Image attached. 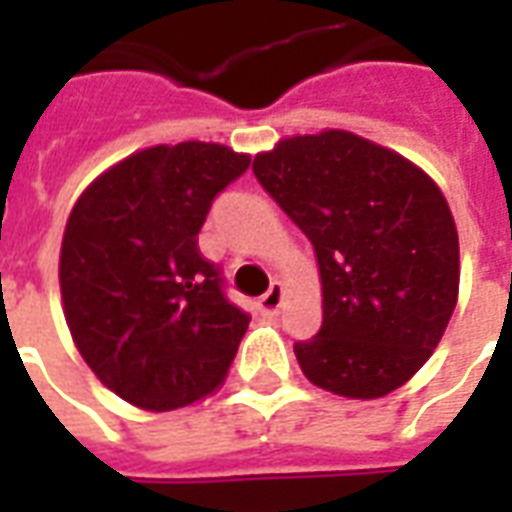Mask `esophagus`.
Segmentation results:
<instances>
[{
  "mask_svg": "<svg viewBox=\"0 0 512 512\" xmlns=\"http://www.w3.org/2000/svg\"><path fill=\"white\" fill-rule=\"evenodd\" d=\"M282 299H285V288H282V282H274L271 290L260 299V310L266 312V315H274L282 307Z\"/></svg>",
  "mask_w": 512,
  "mask_h": 512,
  "instance_id": "34e87169",
  "label": "esophagus"
}]
</instances>
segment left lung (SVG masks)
Returning <instances> with one entry per match:
<instances>
[{
  "mask_svg": "<svg viewBox=\"0 0 512 512\" xmlns=\"http://www.w3.org/2000/svg\"><path fill=\"white\" fill-rule=\"evenodd\" d=\"M252 169L318 257L323 321L293 345L301 373L351 400L395 392L458 304V227L436 180L343 128L285 136Z\"/></svg>",
  "mask_w": 512,
  "mask_h": 512,
  "instance_id": "left-lung-1",
  "label": "left lung"
}]
</instances>
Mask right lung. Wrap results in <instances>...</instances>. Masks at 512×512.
<instances>
[{
  "instance_id": "right-lung-1",
  "label": "right lung",
  "mask_w": 512,
  "mask_h": 512,
  "mask_svg": "<svg viewBox=\"0 0 512 512\" xmlns=\"http://www.w3.org/2000/svg\"><path fill=\"white\" fill-rule=\"evenodd\" d=\"M249 153L219 142L136 150L73 202L60 293L73 345L98 381L145 411L213 395L249 315L224 299L197 233Z\"/></svg>"
}]
</instances>
